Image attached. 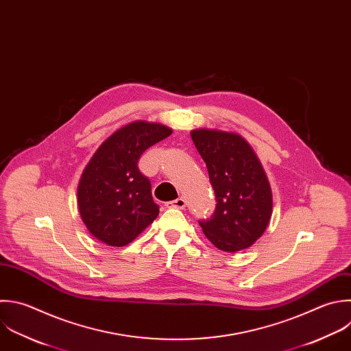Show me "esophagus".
I'll return each instance as SVG.
<instances>
[{
	"label": "esophagus",
	"instance_id": "esophagus-1",
	"mask_svg": "<svg viewBox=\"0 0 351 351\" xmlns=\"http://www.w3.org/2000/svg\"><path fill=\"white\" fill-rule=\"evenodd\" d=\"M166 206H167V207H171V208H180V210H182V208H185L186 202H185V199L178 197V199H176V200L167 202V203H166Z\"/></svg>",
	"mask_w": 351,
	"mask_h": 351
}]
</instances>
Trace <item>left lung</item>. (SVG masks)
I'll return each instance as SVG.
<instances>
[{
  "instance_id": "1",
  "label": "left lung",
  "mask_w": 351,
  "mask_h": 351,
  "mask_svg": "<svg viewBox=\"0 0 351 351\" xmlns=\"http://www.w3.org/2000/svg\"><path fill=\"white\" fill-rule=\"evenodd\" d=\"M191 137L217 199L210 221L199 222L203 233L225 252L251 247L265 233L273 213L271 188L259 158L234 132L202 128L193 129Z\"/></svg>"
}]
</instances>
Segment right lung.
<instances>
[{"mask_svg": "<svg viewBox=\"0 0 351 351\" xmlns=\"http://www.w3.org/2000/svg\"><path fill=\"white\" fill-rule=\"evenodd\" d=\"M171 133L163 123L134 121L96 149L80 178L77 202L82 222L99 241L123 247L159 215L151 182L137 163L147 148Z\"/></svg>", "mask_w": 351, "mask_h": 351, "instance_id": "obj_1", "label": "right lung"}]
</instances>
